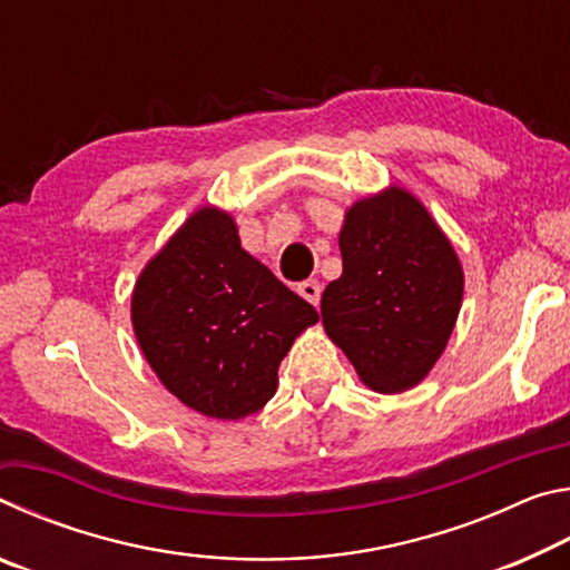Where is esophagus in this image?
Segmentation results:
<instances>
[{"mask_svg":"<svg viewBox=\"0 0 570 570\" xmlns=\"http://www.w3.org/2000/svg\"><path fill=\"white\" fill-rule=\"evenodd\" d=\"M298 294H302L308 304H314V306H320V298H322V286H320V282H304V284H298Z\"/></svg>","mask_w":570,"mask_h":570,"instance_id":"obj_1","label":"esophagus"}]
</instances>
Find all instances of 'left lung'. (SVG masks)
<instances>
[{"label":"left lung","mask_w":570,"mask_h":570,"mask_svg":"<svg viewBox=\"0 0 570 570\" xmlns=\"http://www.w3.org/2000/svg\"><path fill=\"white\" fill-rule=\"evenodd\" d=\"M342 276L324 288L322 322L366 387L422 382L455 326L462 268L450 240L400 188L354 204L340 234Z\"/></svg>","instance_id":"8db88e82"}]
</instances>
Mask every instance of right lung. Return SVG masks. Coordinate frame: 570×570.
<instances>
[{"mask_svg": "<svg viewBox=\"0 0 570 570\" xmlns=\"http://www.w3.org/2000/svg\"><path fill=\"white\" fill-rule=\"evenodd\" d=\"M316 308L240 248L228 214L200 208L140 274L132 326L160 382L196 412L240 420L274 397L278 364Z\"/></svg>", "mask_w": 570, "mask_h": 570, "instance_id": "obj_1", "label": "right lung"}]
</instances>
